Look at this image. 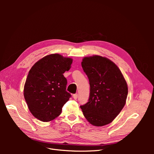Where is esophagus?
Masks as SVG:
<instances>
[{
    "mask_svg": "<svg viewBox=\"0 0 154 154\" xmlns=\"http://www.w3.org/2000/svg\"><path fill=\"white\" fill-rule=\"evenodd\" d=\"M72 97H73V98H74V100H76V99L78 98V94H73V95H72Z\"/></svg>",
    "mask_w": 154,
    "mask_h": 154,
    "instance_id": "1",
    "label": "esophagus"
}]
</instances>
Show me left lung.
I'll return each mask as SVG.
<instances>
[{
    "mask_svg": "<svg viewBox=\"0 0 154 154\" xmlns=\"http://www.w3.org/2000/svg\"><path fill=\"white\" fill-rule=\"evenodd\" d=\"M82 66L90 84L88 101L80 106L83 116L96 127L108 125L126 103L127 82L119 67L106 57L99 55L84 57Z\"/></svg>",
    "mask_w": 154,
    "mask_h": 154,
    "instance_id": "obj_1",
    "label": "left lung"
}]
</instances>
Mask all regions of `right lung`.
Returning <instances> with one entry per match:
<instances>
[{
    "label": "right lung",
    "mask_w": 154,
    "mask_h": 154,
    "mask_svg": "<svg viewBox=\"0 0 154 154\" xmlns=\"http://www.w3.org/2000/svg\"><path fill=\"white\" fill-rule=\"evenodd\" d=\"M72 63V58L55 53L41 58L30 69L24 96L31 113L41 122L57 118L71 96L66 91L67 82L63 74Z\"/></svg>",
    "instance_id": "obj_1"
}]
</instances>
